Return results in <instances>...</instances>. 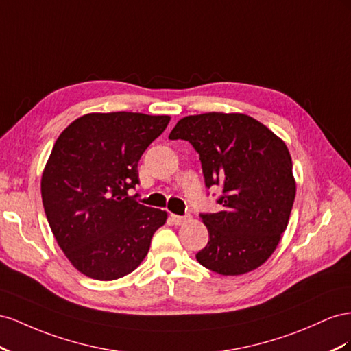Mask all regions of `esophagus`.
<instances>
[{
    "label": "esophagus",
    "mask_w": 351,
    "mask_h": 351,
    "mask_svg": "<svg viewBox=\"0 0 351 351\" xmlns=\"http://www.w3.org/2000/svg\"><path fill=\"white\" fill-rule=\"evenodd\" d=\"M170 219L175 225H184L189 220V216H178V215H170Z\"/></svg>",
    "instance_id": "34e87169"
}]
</instances>
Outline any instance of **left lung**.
I'll use <instances>...</instances> for the list:
<instances>
[{
	"mask_svg": "<svg viewBox=\"0 0 351 351\" xmlns=\"http://www.w3.org/2000/svg\"><path fill=\"white\" fill-rule=\"evenodd\" d=\"M169 138L191 143L206 186L223 188L220 212L202 215L208 243L198 263L225 276L262 266L281 241L295 198L285 143L253 117L217 112L181 119Z\"/></svg>",
	"mask_w": 351,
	"mask_h": 351,
	"instance_id": "8db88e82",
	"label": "left lung"
}]
</instances>
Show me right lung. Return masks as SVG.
<instances>
[{
    "mask_svg": "<svg viewBox=\"0 0 351 351\" xmlns=\"http://www.w3.org/2000/svg\"><path fill=\"white\" fill-rule=\"evenodd\" d=\"M169 116L88 113L60 134L41 178L49 228L79 272L98 281L131 274L166 223L165 210L128 197L138 162Z\"/></svg>",
    "mask_w": 351,
    "mask_h": 351,
    "instance_id": "add662e5",
    "label": "right lung"
}]
</instances>
